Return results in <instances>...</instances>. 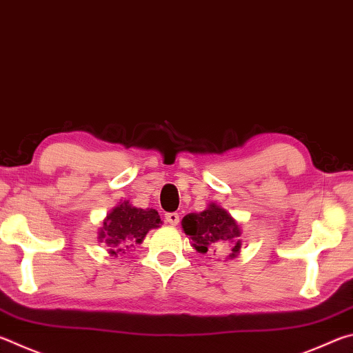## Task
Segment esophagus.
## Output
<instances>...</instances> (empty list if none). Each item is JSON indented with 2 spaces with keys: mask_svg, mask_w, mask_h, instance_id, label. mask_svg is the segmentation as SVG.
I'll use <instances>...</instances> for the list:
<instances>
[{
  "mask_svg": "<svg viewBox=\"0 0 353 353\" xmlns=\"http://www.w3.org/2000/svg\"><path fill=\"white\" fill-rule=\"evenodd\" d=\"M165 219H166V223H168V224L176 225V224L179 223V213H176V212L166 213V214H165Z\"/></svg>",
  "mask_w": 353,
  "mask_h": 353,
  "instance_id": "obj_1",
  "label": "esophagus"
}]
</instances>
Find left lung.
<instances>
[{
    "instance_id": "left-lung-1",
    "label": "left lung",
    "mask_w": 353,
    "mask_h": 353,
    "mask_svg": "<svg viewBox=\"0 0 353 353\" xmlns=\"http://www.w3.org/2000/svg\"><path fill=\"white\" fill-rule=\"evenodd\" d=\"M182 229L198 252H210L213 249L232 246L230 256L240 252V229L234 218L224 208L212 204L201 213H190L182 219ZM216 252V250H213Z\"/></svg>"
}]
</instances>
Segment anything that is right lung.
I'll use <instances>...</instances> for the list:
<instances>
[{"instance_id": "add662e5", "label": "right lung", "mask_w": 353, "mask_h": 353, "mask_svg": "<svg viewBox=\"0 0 353 353\" xmlns=\"http://www.w3.org/2000/svg\"><path fill=\"white\" fill-rule=\"evenodd\" d=\"M159 224L160 214L152 208L143 210L124 202L109 213L99 232V240L110 248L112 255H117L123 250L121 248L129 249L135 243L140 244L148 232L159 227Z\"/></svg>"}]
</instances>
